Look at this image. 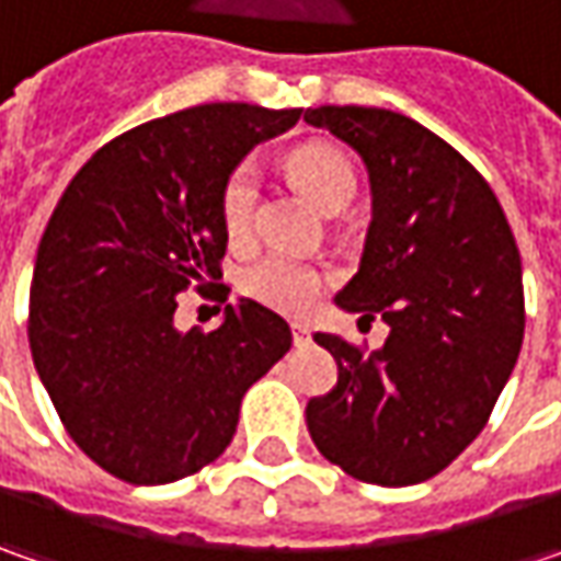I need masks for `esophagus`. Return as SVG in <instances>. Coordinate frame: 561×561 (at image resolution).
<instances>
[{
  "instance_id": "1",
  "label": "esophagus",
  "mask_w": 561,
  "mask_h": 561,
  "mask_svg": "<svg viewBox=\"0 0 561 561\" xmlns=\"http://www.w3.org/2000/svg\"><path fill=\"white\" fill-rule=\"evenodd\" d=\"M309 328H306V324H293V340H296V343H309Z\"/></svg>"
}]
</instances>
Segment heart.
Segmentation results:
<instances>
[{
	"instance_id": "b5f03b06",
	"label": "heart",
	"mask_w": 561,
	"mask_h": 561,
	"mask_svg": "<svg viewBox=\"0 0 561 561\" xmlns=\"http://www.w3.org/2000/svg\"><path fill=\"white\" fill-rule=\"evenodd\" d=\"M287 164L293 178L312 196V203L324 211L343 208L356 193L353 168L331 146H318V142L299 146ZM255 211H259V164L255 159H243L227 171L218 190V215L233 243L249 240ZM321 287H324V271L290 252H268L240 274V290L249 299L287 314L312 309Z\"/></svg>"
}]
</instances>
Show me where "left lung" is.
<instances>
[{"label": "left lung", "instance_id": "8db88e82", "mask_svg": "<svg viewBox=\"0 0 561 561\" xmlns=\"http://www.w3.org/2000/svg\"><path fill=\"white\" fill-rule=\"evenodd\" d=\"M306 121L368 164L375 215L336 306L390 324L368 353L334 334L336 387L306 405L318 453L356 481L421 484L474 440L525 336L522 255L481 171L387 108L321 105Z\"/></svg>", "mask_w": 561, "mask_h": 561}]
</instances>
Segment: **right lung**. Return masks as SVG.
Returning a JSON list of instances; mask_svg holds the SVG:
<instances>
[{
    "label": "right lung",
    "mask_w": 561,
    "mask_h": 561,
    "mask_svg": "<svg viewBox=\"0 0 561 561\" xmlns=\"http://www.w3.org/2000/svg\"><path fill=\"white\" fill-rule=\"evenodd\" d=\"M302 108L211 102L124 130L55 205L31 280L33 365L71 440L127 484H171L225 453L249 387L290 353L255 299L221 328H174L178 296L221 277L218 190Z\"/></svg>",
    "instance_id": "right-lung-1"
}]
</instances>
